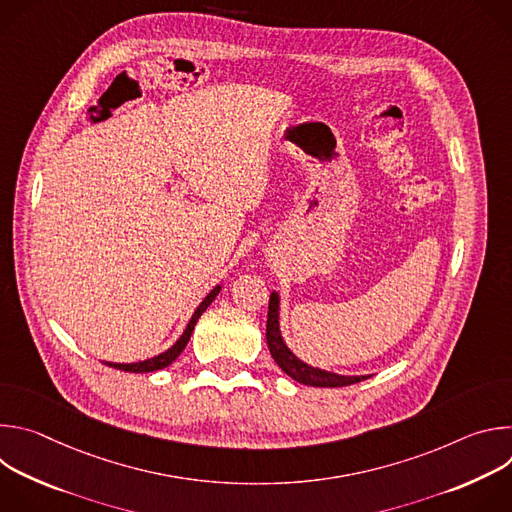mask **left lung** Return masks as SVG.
I'll return each instance as SVG.
<instances>
[{"instance_id":"8db88e82","label":"left lung","mask_w":512,"mask_h":512,"mask_svg":"<svg viewBox=\"0 0 512 512\" xmlns=\"http://www.w3.org/2000/svg\"><path fill=\"white\" fill-rule=\"evenodd\" d=\"M267 346L273 356V360L279 364V369L289 375L294 381L310 387H346L360 383L364 379H369L371 375H358V377H348V375H336L330 371H322L318 367H312V364L300 360L294 352L287 348V344L281 338L279 330V296L277 291H273L269 298V312H267Z\"/></svg>"}]
</instances>
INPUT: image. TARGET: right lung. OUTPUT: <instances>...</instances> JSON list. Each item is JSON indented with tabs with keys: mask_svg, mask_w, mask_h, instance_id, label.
Returning <instances> with one entry per match:
<instances>
[{
	"mask_svg": "<svg viewBox=\"0 0 512 512\" xmlns=\"http://www.w3.org/2000/svg\"><path fill=\"white\" fill-rule=\"evenodd\" d=\"M218 291H221V285H216V287L210 291V294L200 302V306H198L196 312L192 314V318H190V322H188L184 334L174 342V346H170V348L164 350L162 354H158V356H154V358H148V360H139V362H105V364H107V367H113V369H119V371H125V373H154V371L166 369L168 364H172V362L180 356V352L186 348V344H188V340H190V336H192V330H194L198 318L204 314V310H206V308L212 304V300L218 296Z\"/></svg>",
	"mask_w": 512,
	"mask_h": 512,
	"instance_id": "add662e5",
	"label": "right lung"
}]
</instances>
